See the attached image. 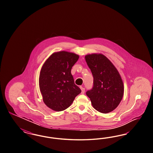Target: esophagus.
I'll return each mask as SVG.
<instances>
[{"instance_id":"34e87169","label":"esophagus","mask_w":153,"mask_h":153,"mask_svg":"<svg viewBox=\"0 0 153 153\" xmlns=\"http://www.w3.org/2000/svg\"><path fill=\"white\" fill-rule=\"evenodd\" d=\"M80 88H81V94H84L85 93V89L83 87H82V86H81L80 87Z\"/></svg>"}]
</instances>
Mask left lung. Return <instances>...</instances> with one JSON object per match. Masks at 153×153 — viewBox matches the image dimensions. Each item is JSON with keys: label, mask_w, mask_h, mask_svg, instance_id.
I'll return each instance as SVG.
<instances>
[{"label": "left lung", "mask_w": 153, "mask_h": 153, "mask_svg": "<svg viewBox=\"0 0 153 153\" xmlns=\"http://www.w3.org/2000/svg\"><path fill=\"white\" fill-rule=\"evenodd\" d=\"M93 74V86L86 94L97 111L108 113L115 109L123 97L124 88L120 74L105 56L93 54L85 56Z\"/></svg>", "instance_id": "obj_1"}]
</instances>
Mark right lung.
I'll return each mask as SVG.
<instances>
[{
	"instance_id": "obj_1",
	"label": "right lung",
	"mask_w": 153,
	"mask_h": 153,
	"mask_svg": "<svg viewBox=\"0 0 153 153\" xmlns=\"http://www.w3.org/2000/svg\"><path fill=\"white\" fill-rule=\"evenodd\" d=\"M79 56L67 51L54 53L42 67L39 87L44 103L55 111L70 107L81 92L75 85L71 69Z\"/></svg>"
}]
</instances>
